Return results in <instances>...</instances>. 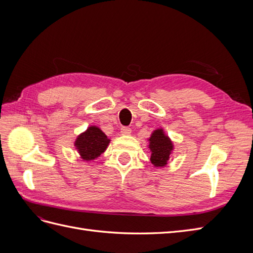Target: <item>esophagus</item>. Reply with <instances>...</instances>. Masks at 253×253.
Masks as SVG:
<instances>
[{
	"mask_svg": "<svg viewBox=\"0 0 253 253\" xmlns=\"http://www.w3.org/2000/svg\"><path fill=\"white\" fill-rule=\"evenodd\" d=\"M120 133H121L122 135L126 136V135H129V134L132 133V129L129 128V127H127V126H124V127H121V131H120Z\"/></svg>",
	"mask_w": 253,
	"mask_h": 253,
	"instance_id": "obj_1",
	"label": "esophagus"
}]
</instances>
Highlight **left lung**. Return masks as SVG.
Wrapping results in <instances>:
<instances>
[{"instance_id": "obj_1", "label": "left lung", "mask_w": 253, "mask_h": 253, "mask_svg": "<svg viewBox=\"0 0 253 253\" xmlns=\"http://www.w3.org/2000/svg\"><path fill=\"white\" fill-rule=\"evenodd\" d=\"M148 148L151 152V163L154 168H165L172 155L174 143L163 127L154 129L148 138Z\"/></svg>"}]
</instances>
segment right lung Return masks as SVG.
Wrapping results in <instances>:
<instances>
[{
  "mask_svg": "<svg viewBox=\"0 0 253 253\" xmlns=\"http://www.w3.org/2000/svg\"><path fill=\"white\" fill-rule=\"evenodd\" d=\"M110 142L111 139L100 127L89 126L85 131L77 136L74 145L83 162L90 163L105 152Z\"/></svg>",
  "mask_w": 253,
  "mask_h": 253,
  "instance_id": "1",
  "label": "right lung"
}]
</instances>
